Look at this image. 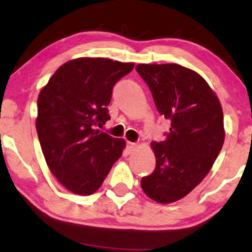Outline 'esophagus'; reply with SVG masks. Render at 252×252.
<instances>
[{
	"label": "esophagus",
	"mask_w": 252,
	"mask_h": 252,
	"mask_svg": "<svg viewBox=\"0 0 252 252\" xmlns=\"http://www.w3.org/2000/svg\"><path fill=\"white\" fill-rule=\"evenodd\" d=\"M136 143H133V142H127V150L129 151V152H133V151L136 149Z\"/></svg>",
	"instance_id": "34e87169"
}]
</instances>
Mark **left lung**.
<instances>
[{
  "label": "left lung",
  "mask_w": 252,
  "mask_h": 252,
  "mask_svg": "<svg viewBox=\"0 0 252 252\" xmlns=\"http://www.w3.org/2000/svg\"><path fill=\"white\" fill-rule=\"evenodd\" d=\"M160 115L170 121L161 142H153L157 165L141 186L151 199L173 203L198 186L222 150L223 110L198 73L178 64H138Z\"/></svg>",
  "instance_id": "1"
}]
</instances>
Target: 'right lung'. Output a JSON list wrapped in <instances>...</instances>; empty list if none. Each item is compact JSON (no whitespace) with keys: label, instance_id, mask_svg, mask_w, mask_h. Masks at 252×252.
<instances>
[{"label":"right lung","instance_id":"1","mask_svg":"<svg viewBox=\"0 0 252 252\" xmlns=\"http://www.w3.org/2000/svg\"><path fill=\"white\" fill-rule=\"evenodd\" d=\"M134 63L108 59L68 61L38 95L37 134L56 179L77 195L95 192L122 157L125 139L100 131L109 121L113 88Z\"/></svg>","mask_w":252,"mask_h":252}]
</instances>
